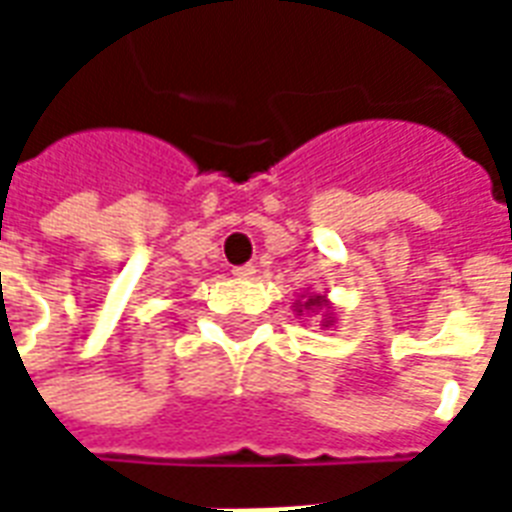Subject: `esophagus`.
I'll list each match as a JSON object with an SVG mask.
<instances>
[{"label":"esophagus","instance_id":"esophagus-1","mask_svg":"<svg viewBox=\"0 0 512 512\" xmlns=\"http://www.w3.org/2000/svg\"><path fill=\"white\" fill-rule=\"evenodd\" d=\"M233 277L252 279V277H255V266H235L233 268Z\"/></svg>","mask_w":512,"mask_h":512}]
</instances>
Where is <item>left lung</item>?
Wrapping results in <instances>:
<instances>
[{"mask_svg": "<svg viewBox=\"0 0 512 512\" xmlns=\"http://www.w3.org/2000/svg\"><path fill=\"white\" fill-rule=\"evenodd\" d=\"M296 315H304V312H312V315H318V312H323V321L321 326H334V315H332V304H329V299L326 296H321V293H304L296 304Z\"/></svg>", "mask_w": 512, "mask_h": 512, "instance_id": "1", "label": "left lung"}]
</instances>
